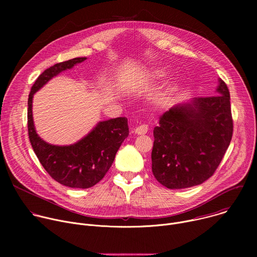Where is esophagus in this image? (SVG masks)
<instances>
[{"instance_id": "34e87169", "label": "esophagus", "mask_w": 257, "mask_h": 257, "mask_svg": "<svg viewBox=\"0 0 257 257\" xmlns=\"http://www.w3.org/2000/svg\"><path fill=\"white\" fill-rule=\"evenodd\" d=\"M148 131H149V127H148V125H145V124H139L136 127H134V129H133V132L135 134H138V135L145 134Z\"/></svg>"}]
</instances>
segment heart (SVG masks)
<instances>
[{
    "label": "heart",
    "mask_w": 257,
    "mask_h": 257,
    "mask_svg": "<svg viewBox=\"0 0 257 257\" xmlns=\"http://www.w3.org/2000/svg\"><path fill=\"white\" fill-rule=\"evenodd\" d=\"M165 71L164 70H162V69H159V70H157L156 71V73L158 75H161V74H163ZM175 91V88L173 87V86H168V87H166L161 93H160V101H162V102H165V101H167V99H169L170 97H171V95L173 94V92Z\"/></svg>",
    "instance_id": "obj_1"
}]
</instances>
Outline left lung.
<instances>
[{"instance_id":"8db88e82","label":"left lung","mask_w":257,"mask_h":257,"mask_svg":"<svg viewBox=\"0 0 257 257\" xmlns=\"http://www.w3.org/2000/svg\"><path fill=\"white\" fill-rule=\"evenodd\" d=\"M233 135L230 92L218 79L216 94L177 104L154 129L152 169L169 189L189 188L210 178Z\"/></svg>"}]
</instances>
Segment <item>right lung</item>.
<instances>
[{
    "mask_svg": "<svg viewBox=\"0 0 257 257\" xmlns=\"http://www.w3.org/2000/svg\"><path fill=\"white\" fill-rule=\"evenodd\" d=\"M86 58H74L45 70L35 80L28 96L27 126L32 149L48 174L70 188L94 186L111 168L122 142L129 135L127 118L119 117L99 122L78 142L59 146L47 143L36 133L32 119L33 94L59 73L71 69Z\"/></svg>",
    "mask_w": 257,
    "mask_h": 257,
    "instance_id": "add662e5",
    "label": "right lung"
}]
</instances>
